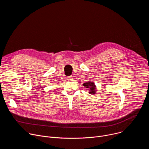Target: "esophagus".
<instances>
[{"mask_svg": "<svg viewBox=\"0 0 149 149\" xmlns=\"http://www.w3.org/2000/svg\"><path fill=\"white\" fill-rule=\"evenodd\" d=\"M67 79H68V80H70V81H72V76H70V77H67Z\"/></svg>", "mask_w": 149, "mask_h": 149, "instance_id": "34e87169", "label": "esophagus"}]
</instances>
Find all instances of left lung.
Segmentation results:
<instances>
[{
  "mask_svg": "<svg viewBox=\"0 0 149 149\" xmlns=\"http://www.w3.org/2000/svg\"><path fill=\"white\" fill-rule=\"evenodd\" d=\"M84 86L85 87L90 88V94H94L95 93L96 89H95V86L94 85V82H87L86 83H84Z\"/></svg>",
  "mask_w": 149,
  "mask_h": 149,
  "instance_id": "left-lung-1",
  "label": "left lung"
}]
</instances>
